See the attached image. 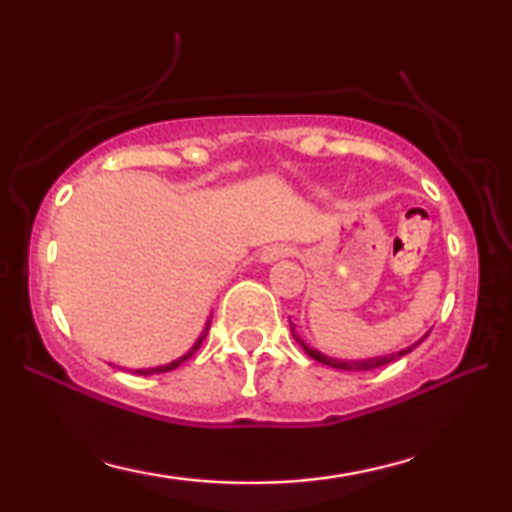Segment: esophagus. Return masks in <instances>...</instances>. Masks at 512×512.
<instances>
[{"instance_id": "1", "label": "esophagus", "mask_w": 512, "mask_h": 512, "mask_svg": "<svg viewBox=\"0 0 512 512\" xmlns=\"http://www.w3.org/2000/svg\"><path fill=\"white\" fill-rule=\"evenodd\" d=\"M293 254V247L291 244H270V247H265L263 251H261V261L263 263H275V261H279V258H284V256H291Z\"/></svg>"}]
</instances>
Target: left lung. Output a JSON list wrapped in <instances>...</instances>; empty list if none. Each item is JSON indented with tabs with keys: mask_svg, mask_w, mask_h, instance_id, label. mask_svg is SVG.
Returning <instances> with one entry per match:
<instances>
[{
	"mask_svg": "<svg viewBox=\"0 0 512 512\" xmlns=\"http://www.w3.org/2000/svg\"><path fill=\"white\" fill-rule=\"evenodd\" d=\"M291 335H293V340L298 342L300 347L305 349L307 352V356H312L314 361H319V363H324V366H331V368H338V370H352V373H363V370H373V368H380V366H387V363H391V361H396V359H401V356H405V354H410L412 349H415L419 342H415V345H410V347H405V349H401V352H394V354H387V356H375V359H363V361H340V359H331V356H326V354H321V352H317V349L314 347H310L307 345V342L300 338V335L296 333V324H293L291 321Z\"/></svg>",
	"mask_w": 512,
	"mask_h": 512,
	"instance_id": "obj_1",
	"label": "left lung"
}]
</instances>
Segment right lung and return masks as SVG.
Instances as JSON below:
<instances>
[{
	"instance_id": "right-lung-1",
	"label": "right lung",
	"mask_w": 512,
	"mask_h": 512,
	"mask_svg": "<svg viewBox=\"0 0 512 512\" xmlns=\"http://www.w3.org/2000/svg\"><path fill=\"white\" fill-rule=\"evenodd\" d=\"M209 324H212V319H209V321H207L205 331H202V333H200V338H198V340H195V345H193L191 349H188V352H186L184 356H179V359H177V361H172V363H165V366H158V368H139V370H135V373H137V375H156V373H167V370H174V368H179V366H181V363H184V361H188V359H191V356H193L195 352H198V349H200V345H202V340H205V338H207Z\"/></svg>"
}]
</instances>
